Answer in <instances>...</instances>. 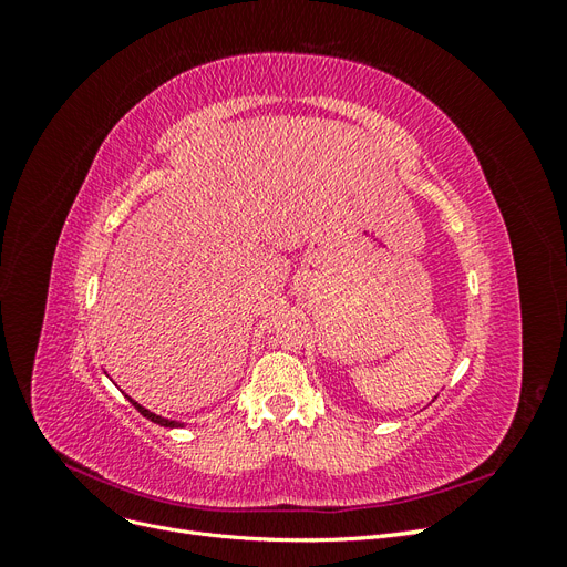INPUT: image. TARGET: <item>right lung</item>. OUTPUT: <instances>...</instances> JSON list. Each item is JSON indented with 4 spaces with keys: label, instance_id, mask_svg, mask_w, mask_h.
<instances>
[{
    "label": "right lung",
    "instance_id": "add662e5",
    "mask_svg": "<svg viewBox=\"0 0 567 567\" xmlns=\"http://www.w3.org/2000/svg\"><path fill=\"white\" fill-rule=\"evenodd\" d=\"M130 402L140 409V414L142 416H146L148 421H153V423H158V425H165V427H179V425H184V423H179V421H169V419H163V416H158V414H153V411H148V409H144L140 402H134L132 398H130Z\"/></svg>",
    "mask_w": 567,
    "mask_h": 567
}]
</instances>
